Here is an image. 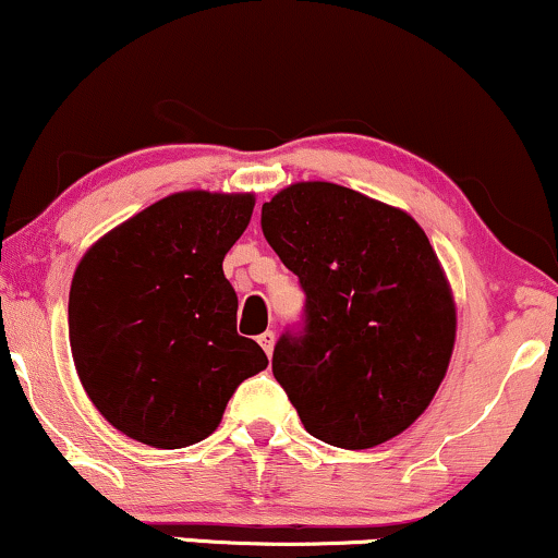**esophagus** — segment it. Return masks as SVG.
<instances>
[{"label": "esophagus", "mask_w": 558, "mask_h": 558, "mask_svg": "<svg viewBox=\"0 0 558 558\" xmlns=\"http://www.w3.org/2000/svg\"><path fill=\"white\" fill-rule=\"evenodd\" d=\"M257 342L263 344V350L267 352V355H272V348H275V335H272V331H263V335L257 337Z\"/></svg>", "instance_id": "1"}]
</instances>
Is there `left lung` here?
<instances>
[{"instance_id":"1","label":"left lung","mask_w":558,"mask_h":558,"mask_svg":"<svg viewBox=\"0 0 558 558\" xmlns=\"http://www.w3.org/2000/svg\"><path fill=\"white\" fill-rule=\"evenodd\" d=\"M263 234L306 293V329L272 373L319 440L376 448L429 407L456 344V301L407 210L335 182H293L263 206Z\"/></svg>"}]
</instances>
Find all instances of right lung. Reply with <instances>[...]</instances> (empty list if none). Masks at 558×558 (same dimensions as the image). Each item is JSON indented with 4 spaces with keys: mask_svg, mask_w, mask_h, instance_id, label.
I'll use <instances>...</instances> for the list:
<instances>
[{
    "mask_svg": "<svg viewBox=\"0 0 558 558\" xmlns=\"http://www.w3.org/2000/svg\"><path fill=\"white\" fill-rule=\"evenodd\" d=\"M255 195L182 190L84 252L69 291V342L97 412L151 448H185L218 427L267 355L236 331L223 257Z\"/></svg>",
    "mask_w": 558,
    "mask_h": 558,
    "instance_id": "add662e5",
    "label": "right lung"
}]
</instances>
